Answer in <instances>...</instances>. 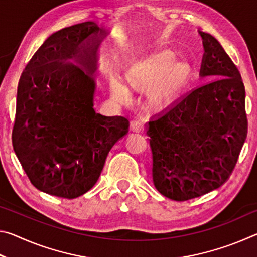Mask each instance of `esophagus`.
<instances>
[{
	"mask_svg": "<svg viewBox=\"0 0 257 257\" xmlns=\"http://www.w3.org/2000/svg\"><path fill=\"white\" fill-rule=\"evenodd\" d=\"M130 129H132V132L134 133H143L144 132V124L141 121H132V123H130Z\"/></svg>",
	"mask_w": 257,
	"mask_h": 257,
	"instance_id": "1",
	"label": "esophagus"
}]
</instances>
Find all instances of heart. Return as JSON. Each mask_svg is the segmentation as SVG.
<instances>
[{
	"mask_svg": "<svg viewBox=\"0 0 257 257\" xmlns=\"http://www.w3.org/2000/svg\"><path fill=\"white\" fill-rule=\"evenodd\" d=\"M172 50H162L135 62L124 73L128 88L145 93L146 104L153 110L172 105L188 88L195 76V66L187 59H177ZM122 82L111 79V94L119 101H128L129 90Z\"/></svg>",
	"mask_w": 257,
	"mask_h": 257,
	"instance_id": "heart-1",
	"label": "heart"
}]
</instances>
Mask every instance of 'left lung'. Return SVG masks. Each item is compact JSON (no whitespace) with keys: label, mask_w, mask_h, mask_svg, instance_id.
Returning <instances> with one entry per match:
<instances>
[{"label":"left lung","mask_w":257,"mask_h":257,"mask_svg":"<svg viewBox=\"0 0 257 257\" xmlns=\"http://www.w3.org/2000/svg\"><path fill=\"white\" fill-rule=\"evenodd\" d=\"M198 33L204 46L199 76L213 80L190 90L147 122L154 186L178 202L222 186L247 136L240 73L215 37Z\"/></svg>","instance_id":"obj_1"}]
</instances>
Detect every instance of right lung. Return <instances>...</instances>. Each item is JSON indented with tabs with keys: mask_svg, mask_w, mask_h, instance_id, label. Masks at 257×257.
<instances>
[{
	"mask_svg": "<svg viewBox=\"0 0 257 257\" xmlns=\"http://www.w3.org/2000/svg\"><path fill=\"white\" fill-rule=\"evenodd\" d=\"M108 29L86 21L46 38L20 77L12 144L38 190L76 198L96 184L108 152L127 135L123 116L94 110L98 49Z\"/></svg>",
	"mask_w": 257,
	"mask_h": 257,
	"instance_id": "right-lung-1",
	"label": "right lung"
}]
</instances>
